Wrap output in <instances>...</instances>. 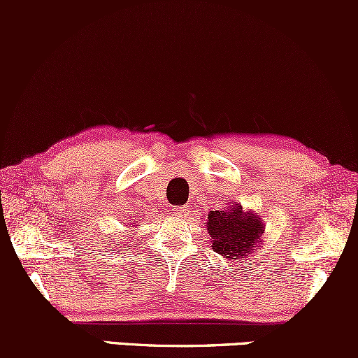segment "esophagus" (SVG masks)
Returning <instances> with one entry per match:
<instances>
[{
  "mask_svg": "<svg viewBox=\"0 0 358 358\" xmlns=\"http://www.w3.org/2000/svg\"><path fill=\"white\" fill-rule=\"evenodd\" d=\"M171 213H173L175 217H185V215H187V207H182V205H175V207H171Z\"/></svg>",
  "mask_w": 358,
  "mask_h": 358,
  "instance_id": "34e87169",
  "label": "esophagus"
}]
</instances>
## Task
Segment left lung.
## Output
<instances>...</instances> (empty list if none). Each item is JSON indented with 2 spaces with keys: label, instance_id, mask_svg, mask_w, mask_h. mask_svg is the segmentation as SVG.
Listing matches in <instances>:
<instances>
[{
  "label": "left lung",
  "instance_id": "obj_1",
  "mask_svg": "<svg viewBox=\"0 0 358 358\" xmlns=\"http://www.w3.org/2000/svg\"><path fill=\"white\" fill-rule=\"evenodd\" d=\"M264 229L266 225L257 215L242 212L239 205L225 212L208 213L207 231L212 237L213 252L234 261H244L261 244Z\"/></svg>",
  "mask_w": 358,
  "mask_h": 358
}]
</instances>
